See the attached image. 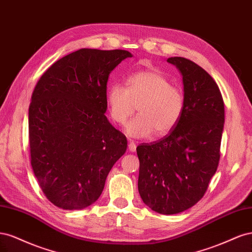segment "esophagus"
Segmentation results:
<instances>
[{"label": "esophagus", "instance_id": "esophagus-1", "mask_svg": "<svg viewBox=\"0 0 252 252\" xmlns=\"http://www.w3.org/2000/svg\"><path fill=\"white\" fill-rule=\"evenodd\" d=\"M128 149H129V151H131V152H134L135 150H136V145H135V143L133 142V141H129V143H128Z\"/></svg>", "mask_w": 252, "mask_h": 252}]
</instances>
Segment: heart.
<instances>
[{"label": "heart", "instance_id": "b5f03b06", "mask_svg": "<svg viewBox=\"0 0 252 252\" xmlns=\"http://www.w3.org/2000/svg\"><path fill=\"white\" fill-rule=\"evenodd\" d=\"M127 87L113 85L108 91L111 119L124 125L138 106L139 116L126 126L132 138H145L155 131L162 136L177 126L184 111V94L157 70L141 71L127 80Z\"/></svg>", "mask_w": 252, "mask_h": 252}]
</instances>
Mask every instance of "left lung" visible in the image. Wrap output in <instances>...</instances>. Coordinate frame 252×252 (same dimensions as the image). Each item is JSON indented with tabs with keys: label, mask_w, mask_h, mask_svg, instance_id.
I'll return each mask as SVG.
<instances>
[{
	"label": "left lung",
	"mask_w": 252,
	"mask_h": 252,
	"mask_svg": "<svg viewBox=\"0 0 252 252\" xmlns=\"http://www.w3.org/2000/svg\"><path fill=\"white\" fill-rule=\"evenodd\" d=\"M184 85V111L169 134L136 147L138 188L143 202L161 215H175L204 196L220 161L225 109L210 74L192 61L167 59Z\"/></svg>",
	"instance_id": "1"
}]
</instances>
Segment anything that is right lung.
Masks as SVG:
<instances>
[{
  "label": "right lung",
  "mask_w": 252,
  "mask_h": 252,
  "mask_svg": "<svg viewBox=\"0 0 252 252\" xmlns=\"http://www.w3.org/2000/svg\"><path fill=\"white\" fill-rule=\"evenodd\" d=\"M126 50L82 48L53 63L37 82L28 112L32 166L45 196L78 210L100 197L126 136L105 116L107 81Z\"/></svg>",
  "instance_id": "1"
}]
</instances>
